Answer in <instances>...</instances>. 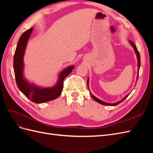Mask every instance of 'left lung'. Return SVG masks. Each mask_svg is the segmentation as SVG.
Returning a JSON list of instances; mask_svg holds the SVG:
<instances>
[{"instance_id": "8db88e82", "label": "left lung", "mask_w": 153, "mask_h": 153, "mask_svg": "<svg viewBox=\"0 0 153 153\" xmlns=\"http://www.w3.org/2000/svg\"><path fill=\"white\" fill-rule=\"evenodd\" d=\"M129 43H130V44L131 45V46H132V47H133L134 50H135V53H136V54H137V59H138V71H139L140 66V53H139V52H138V50H137V47H136V45H135V43H134L133 42H132L131 41H129ZM138 73L137 80H138ZM87 86H89V78H88V80H87ZM90 94H91V93H90ZM91 96H92V98H93L96 101H97V102L99 103H100V104H101V105H108V106H115V105H118V104H119V103H121V102H123V101L125 99H126V98H127V97L129 96V94H128L127 96H125L124 98L121 101H118V102H117V103H105V102H104V101H101V100H100L98 99L97 98H96V97H95L94 96H93V95L91 94Z\"/></svg>"}]
</instances>
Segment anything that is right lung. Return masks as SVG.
Returning a JSON list of instances; mask_svg holds the SVG:
<instances>
[{"label": "right lung", "instance_id": "add662e5", "mask_svg": "<svg viewBox=\"0 0 153 153\" xmlns=\"http://www.w3.org/2000/svg\"><path fill=\"white\" fill-rule=\"evenodd\" d=\"M33 28L27 30L20 36L13 58V68L15 79L18 89L27 98L32 102L42 103L56 99L61 94L64 80L74 68L73 66H69L63 70L59 78L57 84L51 88H40L34 85H31L23 76L24 62L23 57L25 52L27 41Z\"/></svg>", "mask_w": 153, "mask_h": 153}]
</instances>
